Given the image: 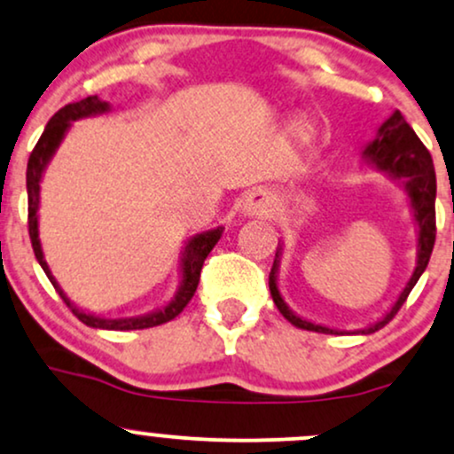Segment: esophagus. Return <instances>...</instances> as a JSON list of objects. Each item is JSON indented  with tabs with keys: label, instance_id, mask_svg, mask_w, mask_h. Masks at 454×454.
<instances>
[{
	"label": "esophagus",
	"instance_id": "esophagus-1",
	"mask_svg": "<svg viewBox=\"0 0 454 454\" xmlns=\"http://www.w3.org/2000/svg\"><path fill=\"white\" fill-rule=\"evenodd\" d=\"M270 207H273V196H270L267 190L249 192L243 200V213L249 217L269 215Z\"/></svg>",
	"mask_w": 454,
	"mask_h": 454
}]
</instances>
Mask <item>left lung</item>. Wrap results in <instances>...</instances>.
<instances>
[{
	"label": "left lung",
	"mask_w": 454,
	"mask_h": 454,
	"mask_svg": "<svg viewBox=\"0 0 454 454\" xmlns=\"http://www.w3.org/2000/svg\"><path fill=\"white\" fill-rule=\"evenodd\" d=\"M363 164L372 166L378 173L387 175L390 181H397L403 187L405 196L410 202V213L411 220L416 226V267L411 270L408 284L401 290L397 301L390 305V309L384 314L380 320L373 325L356 328V331H340V328H331L325 325H316V322L305 320L303 316L294 314L290 309L288 303L284 301V296L279 293V264H281V254H284V243L278 245V252H275L273 269L269 275V288L270 296H273L275 305L281 311V316L294 325L296 328H303V331H314V333H328V335H343V333H354V335H369V333H376L382 326H387L393 320L395 314L401 309V305L405 303L411 288L416 286V281L420 279V275L425 273L427 264H429L431 252H434L435 243V170H434V160L427 147L420 143V138L416 137L414 129L410 128V123L405 121L403 114L395 111L382 126L378 128L376 138L372 143L364 145L361 151Z\"/></svg>",
	"instance_id": "left-lung-1"
}]
</instances>
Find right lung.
<instances>
[{
    "instance_id": "obj_1",
    "label": "right lung",
    "mask_w": 454,
    "mask_h": 454,
    "mask_svg": "<svg viewBox=\"0 0 454 454\" xmlns=\"http://www.w3.org/2000/svg\"><path fill=\"white\" fill-rule=\"evenodd\" d=\"M111 111V104L100 100L98 96H90L81 102H72L67 106L59 108L51 121L46 123L43 137H40L38 145H35L34 151H31L29 161H27V202H29V239H31V247H34L35 258H38L40 267L44 269L46 278L51 279V284L55 286V290L59 293L64 303L70 307L72 314H74L82 325L91 326V328H104V331H138V328H151L164 325V322H170L173 317H176L184 311V307L190 303L192 296H194L198 281H200V270L202 264H205L207 256L215 243L222 239L223 226L213 228V231H205L200 234H194L190 237L184 245V252H181L179 258V288L173 299L168 301L166 305L158 307V309L149 311V314L143 316H129V317H104V316H96L91 311L81 309L67 299V294L61 290V286L57 284V279L51 273L49 264L44 260V252H43V243H40V231H38V209H40V184H43V176L46 166L51 164L53 155L59 149V145L64 143L66 134L70 132L72 123L78 121V119L85 117H96V114L108 113Z\"/></svg>"
}]
</instances>
